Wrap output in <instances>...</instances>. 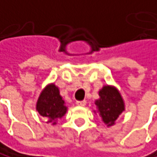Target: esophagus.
Listing matches in <instances>:
<instances>
[{"instance_id":"34e87169","label":"esophagus","mask_w":157,"mask_h":157,"mask_svg":"<svg viewBox=\"0 0 157 157\" xmlns=\"http://www.w3.org/2000/svg\"><path fill=\"white\" fill-rule=\"evenodd\" d=\"M77 105H78V106H84L85 105H86V101H78L77 102Z\"/></svg>"}]
</instances>
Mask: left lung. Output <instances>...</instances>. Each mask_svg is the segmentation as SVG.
Masks as SVG:
<instances>
[{"instance_id": "obj_1", "label": "left lung", "mask_w": 157, "mask_h": 157, "mask_svg": "<svg viewBox=\"0 0 157 157\" xmlns=\"http://www.w3.org/2000/svg\"><path fill=\"white\" fill-rule=\"evenodd\" d=\"M99 95L100 99L95 102L98 106L99 113L105 124L112 126L124 109L123 99L117 89L110 86L102 87Z\"/></svg>"}]
</instances>
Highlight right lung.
<instances>
[{
    "label": "right lung",
    "mask_w": 157,
    "mask_h": 157,
    "mask_svg": "<svg viewBox=\"0 0 157 157\" xmlns=\"http://www.w3.org/2000/svg\"><path fill=\"white\" fill-rule=\"evenodd\" d=\"M36 109L39 114L49 120L48 122L61 118L66 113L67 107L64 105V101L55 84L48 85L42 91L37 101ZM53 124H56V122H53Z\"/></svg>",
    "instance_id": "right-lung-1"
}]
</instances>
